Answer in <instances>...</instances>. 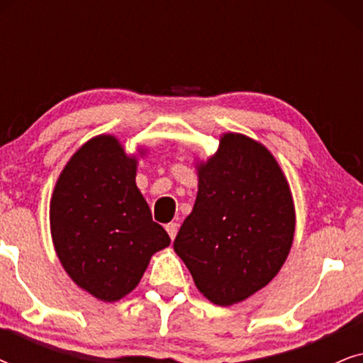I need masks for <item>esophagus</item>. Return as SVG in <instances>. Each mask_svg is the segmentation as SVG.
Segmentation results:
<instances>
[{
  "mask_svg": "<svg viewBox=\"0 0 363 363\" xmlns=\"http://www.w3.org/2000/svg\"><path fill=\"white\" fill-rule=\"evenodd\" d=\"M165 230L168 233V236H170L172 240H175V236L178 233V223H168V225L165 226Z\"/></svg>",
  "mask_w": 363,
  "mask_h": 363,
  "instance_id": "34e87169",
  "label": "esophagus"
}]
</instances>
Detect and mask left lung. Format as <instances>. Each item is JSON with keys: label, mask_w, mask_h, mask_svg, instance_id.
<instances>
[{"label": "left lung", "mask_w": 363, "mask_h": 363, "mask_svg": "<svg viewBox=\"0 0 363 363\" xmlns=\"http://www.w3.org/2000/svg\"><path fill=\"white\" fill-rule=\"evenodd\" d=\"M196 170L195 206L173 247L208 301L233 306L269 284L284 264L294 203L272 153L241 133H225Z\"/></svg>", "instance_id": "left-lung-1"}]
</instances>
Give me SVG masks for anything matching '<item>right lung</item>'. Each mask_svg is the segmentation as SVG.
I'll list each match as a JSON object with an SVG mask.
<instances>
[{
    "label": "right lung",
    "instance_id": "1",
    "mask_svg": "<svg viewBox=\"0 0 363 363\" xmlns=\"http://www.w3.org/2000/svg\"><path fill=\"white\" fill-rule=\"evenodd\" d=\"M135 175L137 158L116 137L99 135L74 153L52 191L49 220L59 261L104 302L135 289L152 255L170 245Z\"/></svg>",
    "mask_w": 363,
    "mask_h": 363
}]
</instances>
